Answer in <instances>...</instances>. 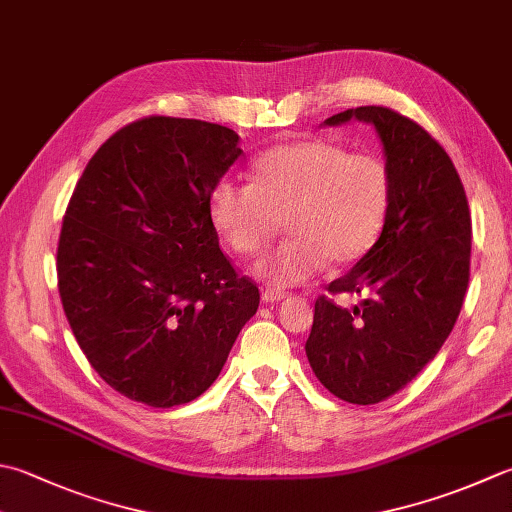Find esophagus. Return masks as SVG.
Listing matches in <instances>:
<instances>
[{
    "mask_svg": "<svg viewBox=\"0 0 512 512\" xmlns=\"http://www.w3.org/2000/svg\"><path fill=\"white\" fill-rule=\"evenodd\" d=\"M262 299H264L266 304H279V302H284L286 295L284 293H277V290H264Z\"/></svg>",
    "mask_w": 512,
    "mask_h": 512,
    "instance_id": "esophagus-1",
    "label": "esophagus"
}]
</instances>
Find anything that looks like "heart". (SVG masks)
I'll use <instances>...</instances> for the list:
<instances>
[{"label": "heart", "instance_id": "b5f03b06", "mask_svg": "<svg viewBox=\"0 0 512 512\" xmlns=\"http://www.w3.org/2000/svg\"><path fill=\"white\" fill-rule=\"evenodd\" d=\"M250 182L215 184L208 195L210 222L237 255L257 257L286 219L290 239L255 266V275L275 288L306 284L328 259L335 266L359 262L382 235L393 199L382 159L328 139L266 150L253 162Z\"/></svg>", "mask_w": 512, "mask_h": 512}]
</instances>
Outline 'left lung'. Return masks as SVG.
Wrapping results in <instances>:
<instances>
[{"mask_svg": "<svg viewBox=\"0 0 512 512\" xmlns=\"http://www.w3.org/2000/svg\"><path fill=\"white\" fill-rule=\"evenodd\" d=\"M375 126L393 199L375 246L328 286L364 295L353 310L319 297L306 357L315 377L348 404H379L419 375L453 330L470 275L468 199L462 179L426 130L384 106L328 117Z\"/></svg>", "mask_w": 512, "mask_h": 512, "instance_id": "1", "label": "left lung"}]
</instances>
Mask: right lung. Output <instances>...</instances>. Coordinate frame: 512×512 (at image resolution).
<instances>
[{"instance_id":"add662e5","label":"right lung","mask_w":512,"mask_h":512,"mask_svg":"<svg viewBox=\"0 0 512 512\" xmlns=\"http://www.w3.org/2000/svg\"><path fill=\"white\" fill-rule=\"evenodd\" d=\"M244 150L202 119L146 117L106 139L70 197L57 284L79 348L153 408L215 382L259 290L219 250L208 195Z\"/></svg>"}]
</instances>
